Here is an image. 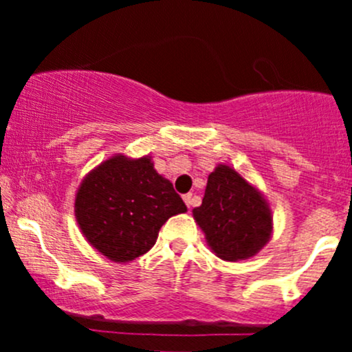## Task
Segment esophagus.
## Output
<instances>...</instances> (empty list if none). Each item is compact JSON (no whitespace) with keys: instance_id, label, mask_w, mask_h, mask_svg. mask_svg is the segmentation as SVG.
Masks as SVG:
<instances>
[{"instance_id":"esophagus-1","label":"esophagus","mask_w":352,"mask_h":352,"mask_svg":"<svg viewBox=\"0 0 352 352\" xmlns=\"http://www.w3.org/2000/svg\"><path fill=\"white\" fill-rule=\"evenodd\" d=\"M184 201H185V205H187V207L190 208L193 205V195L192 193H187V195H184Z\"/></svg>"}]
</instances>
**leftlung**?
Segmentation results:
<instances>
[{"label": "left lung", "mask_w": 352, "mask_h": 352, "mask_svg": "<svg viewBox=\"0 0 352 352\" xmlns=\"http://www.w3.org/2000/svg\"><path fill=\"white\" fill-rule=\"evenodd\" d=\"M210 248L227 261L246 260L272 235V213L260 193L227 165L208 175L200 207L193 208Z\"/></svg>", "instance_id": "1"}]
</instances>
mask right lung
I'll list each match as a JSON object with an SVG mask.
<instances>
[{
  "label": "right lung",
  "mask_w": 352,
  "mask_h": 352,
  "mask_svg": "<svg viewBox=\"0 0 352 352\" xmlns=\"http://www.w3.org/2000/svg\"><path fill=\"white\" fill-rule=\"evenodd\" d=\"M184 212V200L148 157L106 160L84 179L76 195V218L84 236L114 261L147 253L165 221Z\"/></svg>",
  "instance_id": "add662e5"
}]
</instances>
